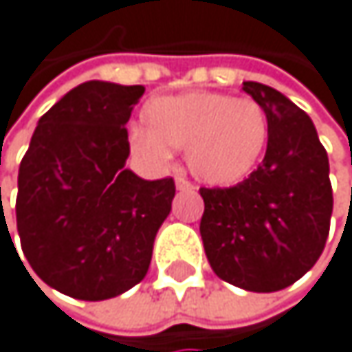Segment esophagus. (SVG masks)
Segmentation results:
<instances>
[{"mask_svg": "<svg viewBox=\"0 0 352 352\" xmlns=\"http://www.w3.org/2000/svg\"><path fill=\"white\" fill-rule=\"evenodd\" d=\"M175 188H177L179 192H192V190H196V188L184 177V175H177V177H175Z\"/></svg>", "mask_w": 352, "mask_h": 352, "instance_id": "1", "label": "esophagus"}]
</instances>
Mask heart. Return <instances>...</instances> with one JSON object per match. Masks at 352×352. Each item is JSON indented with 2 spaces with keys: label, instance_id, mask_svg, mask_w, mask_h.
Instances as JSON below:
<instances>
[{
  "label": "heart",
  "instance_id": "1",
  "mask_svg": "<svg viewBox=\"0 0 352 352\" xmlns=\"http://www.w3.org/2000/svg\"><path fill=\"white\" fill-rule=\"evenodd\" d=\"M142 121L129 131V146L142 160L166 166L173 150H186L190 170L214 188L245 182L270 135L266 111L256 100L212 90L150 98Z\"/></svg>",
  "mask_w": 352,
  "mask_h": 352
}]
</instances>
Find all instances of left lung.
I'll return each mask as SVG.
<instances>
[{
    "instance_id": "8db88e82",
    "label": "left lung",
    "mask_w": 352,
    "mask_h": 352,
    "mask_svg": "<svg viewBox=\"0 0 352 352\" xmlns=\"http://www.w3.org/2000/svg\"><path fill=\"white\" fill-rule=\"evenodd\" d=\"M243 90L266 111V156L245 182L200 190V235L217 276L243 291L274 293L324 252L334 204L330 164L303 109L260 82H243Z\"/></svg>"
}]
</instances>
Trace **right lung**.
<instances>
[{
  "label": "right lung",
  "instance_id": "right-lung-1",
  "mask_svg": "<svg viewBox=\"0 0 352 352\" xmlns=\"http://www.w3.org/2000/svg\"><path fill=\"white\" fill-rule=\"evenodd\" d=\"M142 94L144 86L102 80L72 88L38 119L20 162L24 258L67 297L104 301L135 287L170 212L173 179L146 182L125 166V123Z\"/></svg>",
  "mask_w": 352,
  "mask_h": 352
}]
</instances>
